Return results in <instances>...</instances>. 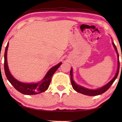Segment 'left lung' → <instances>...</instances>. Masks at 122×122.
<instances>
[{
	"label": "left lung",
	"instance_id": "1",
	"mask_svg": "<svg viewBox=\"0 0 122 122\" xmlns=\"http://www.w3.org/2000/svg\"><path fill=\"white\" fill-rule=\"evenodd\" d=\"M112 44L113 46V47L114 48L115 51H116L117 54V57H118V67H117V71L116 74L115 75V76L112 78V79L111 81H109L107 84L104 85V86H102V87L98 88L96 89H91L86 88L84 86H80L79 84H77L75 82L74 79H73V69L72 68H71V72H70V74H71V86H73V88L74 89L76 92H77L78 93H81V94L86 95V96H98V95L102 94L103 93H104L105 92H106L107 90L110 88V86H112V84H113V82L115 81V80L116 79V78H117V76L119 73V54H118L117 49L116 46H115L114 42L112 41Z\"/></svg>",
	"mask_w": 122,
	"mask_h": 122
}]
</instances>
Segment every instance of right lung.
Instances as JSON below:
<instances>
[{
    "label": "right lung",
    "mask_w": 122,
    "mask_h": 122,
    "mask_svg": "<svg viewBox=\"0 0 122 122\" xmlns=\"http://www.w3.org/2000/svg\"><path fill=\"white\" fill-rule=\"evenodd\" d=\"M9 46V42H8L7 46L5 48V51L4 53V71L5 76L11 85L17 90L18 92L25 95H35L39 93L44 92L47 90L51 83V76L53 74L56 72L58 68L61 66V62L58 63L56 66L51 67L46 76L43 78L41 81L37 83H24L18 81L14 78L10 72L8 68L7 61V51Z\"/></svg>",
    "instance_id": "obj_1"
}]
</instances>
